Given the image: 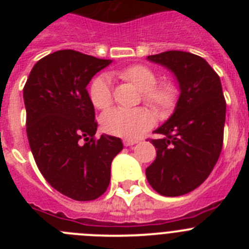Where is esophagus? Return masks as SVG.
<instances>
[{"mask_svg": "<svg viewBox=\"0 0 249 249\" xmlns=\"http://www.w3.org/2000/svg\"><path fill=\"white\" fill-rule=\"evenodd\" d=\"M138 143L137 140H123V144L126 147H129V146H133V144Z\"/></svg>", "mask_w": 249, "mask_h": 249, "instance_id": "34e87169", "label": "esophagus"}]
</instances>
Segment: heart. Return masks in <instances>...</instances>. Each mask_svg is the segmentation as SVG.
Listing matches in <instances>:
<instances>
[{
	"label": "heart",
	"mask_w": 249,
	"mask_h": 249,
	"mask_svg": "<svg viewBox=\"0 0 249 249\" xmlns=\"http://www.w3.org/2000/svg\"><path fill=\"white\" fill-rule=\"evenodd\" d=\"M122 76L135 83L149 106L157 111L171 108L176 101L177 91L171 83L157 85V76L151 68L136 65L124 70ZM89 96L94 107L98 109L108 108L112 103L111 80L107 74L97 77L89 87ZM152 113L147 108H112L101 118L102 128L107 133L123 138H136L151 127Z\"/></svg>",
	"instance_id": "obj_1"
}]
</instances>
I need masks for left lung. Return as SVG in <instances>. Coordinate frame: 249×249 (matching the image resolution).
<instances>
[{"label": "left lung", "instance_id": "1", "mask_svg": "<svg viewBox=\"0 0 249 249\" xmlns=\"http://www.w3.org/2000/svg\"><path fill=\"white\" fill-rule=\"evenodd\" d=\"M175 74L179 89L172 116L152 140L157 157L147 181L162 196L177 197L201 186L217 163L223 144L226 101L221 80L206 59L183 51L147 57Z\"/></svg>", "mask_w": 249, "mask_h": 249}]
</instances>
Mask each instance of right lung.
I'll list each match as a JSON object with an SVG mask.
<instances>
[{"label": "right lung", "mask_w": 249, "mask_h": 249, "mask_svg": "<svg viewBox=\"0 0 249 249\" xmlns=\"http://www.w3.org/2000/svg\"><path fill=\"white\" fill-rule=\"evenodd\" d=\"M111 63L73 50L57 51L34 66L23 89L27 137L39 172L74 201H92L106 192L112 160L123 148L118 137L93 138L97 122L86 89Z\"/></svg>", "instance_id": "obj_1"}]
</instances>
